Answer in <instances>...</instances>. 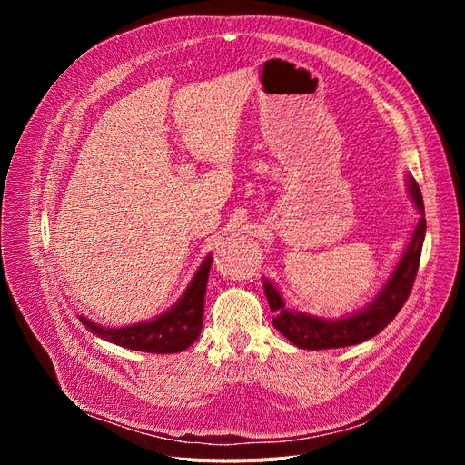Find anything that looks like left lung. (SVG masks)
I'll use <instances>...</instances> for the list:
<instances>
[{
    "label": "left lung",
    "mask_w": 465,
    "mask_h": 465,
    "mask_svg": "<svg viewBox=\"0 0 465 465\" xmlns=\"http://www.w3.org/2000/svg\"><path fill=\"white\" fill-rule=\"evenodd\" d=\"M410 193L419 209V223L411 234V241L407 244L401 260L398 262L396 270L391 272L390 279L380 289L371 304L361 308L359 312L343 316L337 320L316 318L304 312L289 311L285 306L283 297L273 287V283L263 279V291L267 302H270L273 316V326L277 331L283 333L287 340L301 349H337V347H349L371 340L378 335L388 323L398 316L401 306L410 297L411 287L415 283V275L420 262V250H423L427 221H425V205L423 195H420L419 184L410 178Z\"/></svg>",
    "instance_id": "8db88e82"
}]
</instances>
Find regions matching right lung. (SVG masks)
<instances>
[{"label":"right lung","instance_id":"right-lung-1","mask_svg":"<svg viewBox=\"0 0 465 465\" xmlns=\"http://www.w3.org/2000/svg\"><path fill=\"white\" fill-rule=\"evenodd\" d=\"M209 267L211 256L203 260L200 270L195 272L188 289L178 299V302L154 320L124 328L98 326V323L91 322L85 316H79V320L85 323V328L91 333L114 345L157 355L180 353V351L188 349L195 340H198L202 333Z\"/></svg>","mask_w":465,"mask_h":465}]
</instances>
